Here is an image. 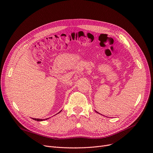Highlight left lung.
Listing matches in <instances>:
<instances>
[{
  "label": "left lung",
  "instance_id": "1",
  "mask_svg": "<svg viewBox=\"0 0 153 153\" xmlns=\"http://www.w3.org/2000/svg\"><path fill=\"white\" fill-rule=\"evenodd\" d=\"M97 113H98V112H97Z\"/></svg>",
  "mask_w": 153,
  "mask_h": 153
}]
</instances>
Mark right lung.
I'll list each match as a JSON object with an SVG mask.
<instances>
[{"mask_svg": "<svg viewBox=\"0 0 153 153\" xmlns=\"http://www.w3.org/2000/svg\"><path fill=\"white\" fill-rule=\"evenodd\" d=\"M59 113H60V111L59 112ZM33 120H36V121H38V122H39V121H43V120H45V119L44 120H43V119H39V118H33ZM48 118H46V120H47Z\"/></svg>", "mask_w": 153, "mask_h": 153, "instance_id": "1", "label": "right lung"}]
</instances>
